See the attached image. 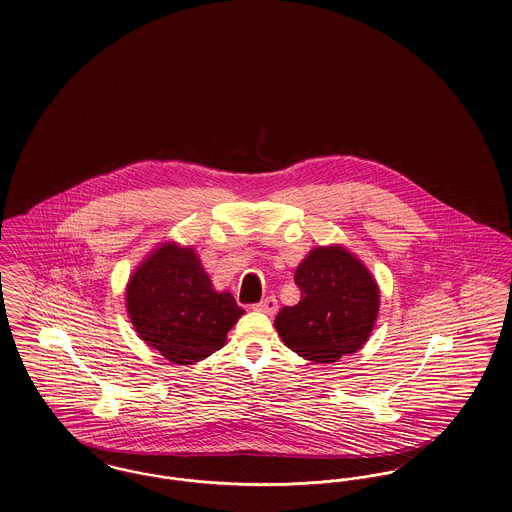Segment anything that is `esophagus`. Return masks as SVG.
Wrapping results in <instances>:
<instances>
[{
    "label": "esophagus",
    "instance_id": "1",
    "mask_svg": "<svg viewBox=\"0 0 512 512\" xmlns=\"http://www.w3.org/2000/svg\"><path fill=\"white\" fill-rule=\"evenodd\" d=\"M253 309H255V311H261V313H267V315L272 317V315L278 311V301H276L274 295H268L267 299H263L261 303H255Z\"/></svg>",
    "mask_w": 512,
    "mask_h": 512
}]
</instances>
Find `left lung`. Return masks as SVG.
I'll return each mask as SVG.
<instances>
[{
	"label": "left lung",
	"mask_w": 512,
	"mask_h": 512,
	"mask_svg": "<svg viewBox=\"0 0 512 512\" xmlns=\"http://www.w3.org/2000/svg\"><path fill=\"white\" fill-rule=\"evenodd\" d=\"M301 299L276 315L282 341L299 357L336 363L368 340L380 305V292L366 270L340 245L313 249L293 276Z\"/></svg>",
	"instance_id": "1"
}]
</instances>
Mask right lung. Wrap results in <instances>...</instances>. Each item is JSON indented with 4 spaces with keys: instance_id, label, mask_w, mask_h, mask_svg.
Wrapping results in <instances>:
<instances>
[{
    "instance_id": "1",
    "label": "right lung",
    "mask_w": 512,
    "mask_h": 512,
    "mask_svg": "<svg viewBox=\"0 0 512 512\" xmlns=\"http://www.w3.org/2000/svg\"><path fill=\"white\" fill-rule=\"evenodd\" d=\"M130 320L149 347L174 365L207 359L244 315L232 293L215 292L192 247L161 245L126 288Z\"/></svg>"
}]
</instances>
